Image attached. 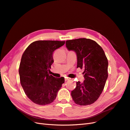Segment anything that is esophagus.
<instances>
[{
	"instance_id": "esophagus-1",
	"label": "esophagus",
	"mask_w": 130,
	"mask_h": 130,
	"mask_svg": "<svg viewBox=\"0 0 130 130\" xmlns=\"http://www.w3.org/2000/svg\"><path fill=\"white\" fill-rule=\"evenodd\" d=\"M69 80V77H66V78H65V81H68V80Z\"/></svg>"
}]
</instances>
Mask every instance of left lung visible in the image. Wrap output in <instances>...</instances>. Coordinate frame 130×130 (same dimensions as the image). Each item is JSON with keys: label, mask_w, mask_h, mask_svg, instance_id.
I'll return each instance as SVG.
<instances>
[{"label": "left lung", "mask_w": 130, "mask_h": 130, "mask_svg": "<svg viewBox=\"0 0 130 130\" xmlns=\"http://www.w3.org/2000/svg\"><path fill=\"white\" fill-rule=\"evenodd\" d=\"M69 50L77 55V68H84L85 80L76 82L71 95L75 103L81 106L93 104L104 90L108 77V60L103 48L90 39L78 38L66 42Z\"/></svg>", "instance_id": "1"}]
</instances>
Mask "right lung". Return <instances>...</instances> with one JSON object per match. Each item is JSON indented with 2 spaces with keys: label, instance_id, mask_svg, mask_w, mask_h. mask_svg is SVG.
Listing matches in <instances>:
<instances>
[{
  "label": "right lung",
  "instance_id": "add662e5",
  "mask_svg": "<svg viewBox=\"0 0 130 130\" xmlns=\"http://www.w3.org/2000/svg\"><path fill=\"white\" fill-rule=\"evenodd\" d=\"M65 41H37L27 46L23 54L19 68L21 84L31 101L39 105L53 103L64 82L63 77L49 75L54 62L53 53Z\"/></svg>",
  "mask_w": 130,
  "mask_h": 130
}]
</instances>
